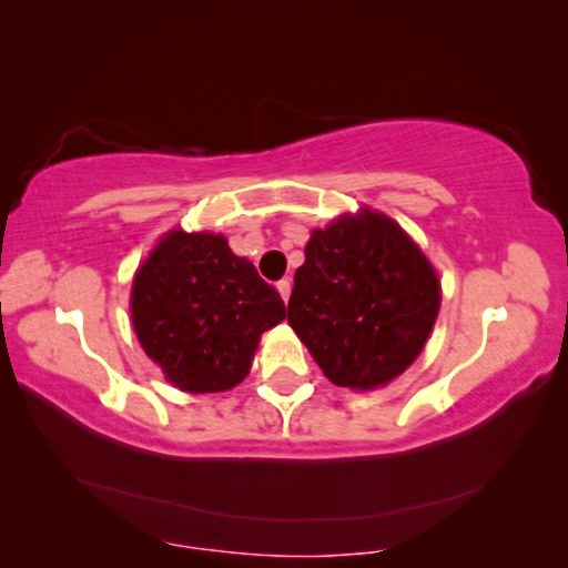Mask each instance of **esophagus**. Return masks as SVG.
Wrapping results in <instances>:
<instances>
[{
    "label": "esophagus",
    "mask_w": 568,
    "mask_h": 568,
    "mask_svg": "<svg viewBox=\"0 0 568 568\" xmlns=\"http://www.w3.org/2000/svg\"><path fill=\"white\" fill-rule=\"evenodd\" d=\"M277 291H281V295H283V301L287 303V301H291V291H293V283H291V281H287V277H283V281H281V283H277Z\"/></svg>",
    "instance_id": "esophagus-1"
}]
</instances>
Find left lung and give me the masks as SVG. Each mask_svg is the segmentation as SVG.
I'll return each instance as SVG.
<instances>
[{
  "instance_id": "8db88e82",
  "label": "left lung",
  "mask_w": 568,
  "mask_h": 568,
  "mask_svg": "<svg viewBox=\"0 0 568 568\" xmlns=\"http://www.w3.org/2000/svg\"><path fill=\"white\" fill-rule=\"evenodd\" d=\"M440 305L434 267L390 217L365 210L313 230L287 323L335 386L371 390L400 376Z\"/></svg>"
}]
</instances>
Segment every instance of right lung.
<instances>
[{
    "label": "right lung",
    "mask_w": 568,
    "mask_h": 568,
    "mask_svg": "<svg viewBox=\"0 0 568 568\" xmlns=\"http://www.w3.org/2000/svg\"><path fill=\"white\" fill-rule=\"evenodd\" d=\"M283 318L281 293L223 235L170 233L134 275V333L180 390L237 386L261 335Z\"/></svg>",
    "instance_id": "add662e5"
}]
</instances>
